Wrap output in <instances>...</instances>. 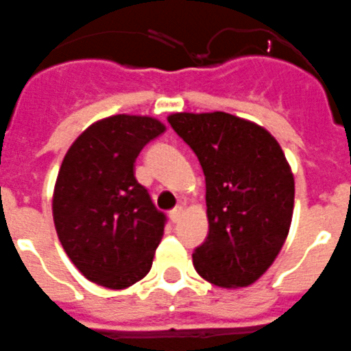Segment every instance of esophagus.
Segmentation results:
<instances>
[{"mask_svg": "<svg viewBox=\"0 0 351 351\" xmlns=\"http://www.w3.org/2000/svg\"><path fill=\"white\" fill-rule=\"evenodd\" d=\"M182 214H184L182 207L173 208V210L170 212V221H172V223H179V221H181V217H182Z\"/></svg>", "mask_w": 351, "mask_h": 351, "instance_id": "esophagus-1", "label": "esophagus"}]
</instances>
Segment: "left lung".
I'll return each instance as SVG.
<instances>
[{"label":"left lung","instance_id":"8db88e82","mask_svg":"<svg viewBox=\"0 0 351 351\" xmlns=\"http://www.w3.org/2000/svg\"><path fill=\"white\" fill-rule=\"evenodd\" d=\"M167 120L205 176L208 234L193 266L217 287L254 284L284 247L294 210V176L280 144L230 112H173Z\"/></svg>","mask_w":351,"mask_h":351}]
</instances>
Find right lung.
<instances>
[{
    "label": "right lung",
    "mask_w": 351,
    "mask_h": 351,
    "mask_svg": "<svg viewBox=\"0 0 351 351\" xmlns=\"http://www.w3.org/2000/svg\"><path fill=\"white\" fill-rule=\"evenodd\" d=\"M163 132L156 118L114 114L90 125L64 156L53 223L73 265L94 284L118 291L149 273L167 219L137 182L134 163Z\"/></svg>",
    "instance_id": "1"
}]
</instances>
